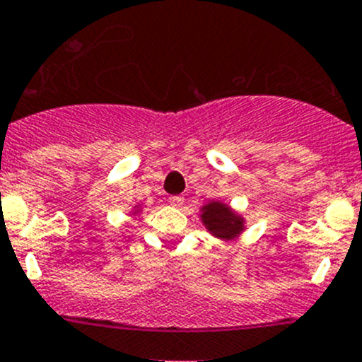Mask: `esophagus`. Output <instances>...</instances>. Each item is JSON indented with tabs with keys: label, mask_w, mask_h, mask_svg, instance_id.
I'll list each match as a JSON object with an SVG mask.
<instances>
[{
	"label": "esophagus",
	"mask_w": 362,
	"mask_h": 362,
	"mask_svg": "<svg viewBox=\"0 0 362 362\" xmlns=\"http://www.w3.org/2000/svg\"><path fill=\"white\" fill-rule=\"evenodd\" d=\"M169 204L173 207H182V204H185V199L182 197H169Z\"/></svg>",
	"instance_id": "34e87169"
}]
</instances>
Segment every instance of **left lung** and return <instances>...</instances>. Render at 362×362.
I'll return each mask as SVG.
<instances>
[{
  "instance_id": "1",
  "label": "left lung",
  "mask_w": 362,
  "mask_h": 362,
  "mask_svg": "<svg viewBox=\"0 0 362 362\" xmlns=\"http://www.w3.org/2000/svg\"><path fill=\"white\" fill-rule=\"evenodd\" d=\"M200 219L212 235L223 240H232L244 232V218L218 200H212L202 207Z\"/></svg>"
}]
</instances>
